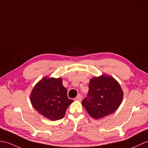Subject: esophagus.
Wrapping results in <instances>:
<instances>
[{"mask_svg":"<svg viewBox=\"0 0 148 148\" xmlns=\"http://www.w3.org/2000/svg\"><path fill=\"white\" fill-rule=\"evenodd\" d=\"M81 99H82V97L81 95H78L77 97L75 98V100L78 101H81Z\"/></svg>","mask_w":148,"mask_h":148,"instance_id":"esophagus-1","label":"esophagus"}]
</instances>
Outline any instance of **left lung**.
<instances>
[{
  "mask_svg": "<svg viewBox=\"0 0 148 148\" xmlns=\"http://www.w3.org/2000/svg\"><path fill=\"white\" fill-rule=\"evenodd\" d=\"M123 97L119 82L111 75L103 74L91 79L88 97L82 105L91 117L100 119L112 114L121 105Z\"/></svg>",
  "mask_w": 148,
  "mask_h": 148,
  "instance_id": "left-lung-1",
  "label": "left lung"
}]
</instances>
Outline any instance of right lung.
Segmentation results:
<instances>
[{
    "label": "right lung",
    "mask_w": 148,
    "mask_h": 148,
    "mask_svg": "<svg viewBox=\"0 0 148 148\" xmlns=\"http://www.w3.org/2000/svg\"><path fill=\"white\" fill-rule=\"evenodd\" d=\"M32 105L40 114L55 121L62 119L74 101L67 97V90L61 77L45 76L37 82L30 94Z\"/></svg>",
    "instance_id": "obj_1"
}]
</instances>
